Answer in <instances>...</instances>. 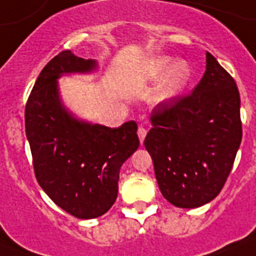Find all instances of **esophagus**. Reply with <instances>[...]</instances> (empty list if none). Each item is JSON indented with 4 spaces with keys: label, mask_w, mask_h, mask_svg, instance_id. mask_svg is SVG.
Returning a JSON list of instances; mask_svg holds the SVG:
<instances>
[{
    "label": "esophagus",
    "mask_w": 256,
    "mask_h": 256,
    "mask_svg": "<svg viewBox=\"0 0 256 256\" xmlns=\"http://www.w3.org/2000/svg\"><path fill=\"white\" fill-rule=\"evenodd\" d=\"M146 134H148V132H146V128H144V126H140V128H138V136H140V144H144V136H146Z\"/></svg>",
    "instance_id": "1"
}]
</instances>
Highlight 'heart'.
I'll return each instance as SVG.
<instances>
[{
    "instance_id": "b5f03b06",
    "label": "heart",
    "mask_w": 256,
    "mask_h": 256,
    "mask_svg": "<svg viewBox=\"0 0 256 256\" xmlns=\"http://www.w3.org/2000/svg\"><path fill=\"white\" fill-rule=\"evenodd\" d=\"M174 62V58L168 56L150 58L144 62L140 69V77L142 81L152 82L160 80L164 74L156 88V100H168L174 98L190 81L191 69L186 61Z\"/></svg>"
}]
</instances>
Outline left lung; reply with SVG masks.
I'll use <instances>...</instances> for the list:
<instances>
[{
	"instance_id": "8db88e82",
	"label": "left lung",
	"mask_w": 256,
	"mask_h": 256,
	"mask_svg": "<svg viewBox=\"0 0 256 256\" xmlns=\"http://www.w3.org/2000/svg\"><path fill=\"white\" fill-rule=\"evenodd\" d=\"M144 138L160 190L171 204L195 208L224 186L242 140L234 78L206 53V72L184 96L160 102Z\"/></svg>"
}]
</instances>
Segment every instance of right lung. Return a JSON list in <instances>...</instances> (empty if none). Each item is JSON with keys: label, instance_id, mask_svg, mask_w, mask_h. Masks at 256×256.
<instances>
[{"label": "right lung", "instance_id": "add662e5", "mask_svg": "<svg viewBox=\"0 0 256 256\" xmlns=\"http://www.w3.org/2000/svg\"><path fill=\"white\" fill-rule=\"evenodd\" d=\"M96 69V60L64 50L42 69L25 108L36 178L57 206L80 219L110 210L120 166L140 146L134 120L116 128L92 124L76 118L61 102L58 78Z\"/></svg>", "mask_w": 256, "mask_h": 256}]
</instances>
